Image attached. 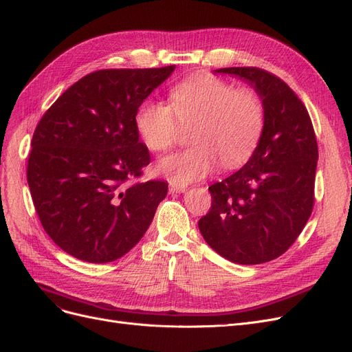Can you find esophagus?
I'll list each match as a JSON object with an SVG mask.
<instances>
[{
  "instance_id": "1",
  "label": "esophagus",
  "mask_w": 352,
  "mask_h": 352,
  "mask_svg": "<svg viewBox=\"0 0 352 352\" xmlns=\"http://www.w3.org/2000/svg\"><path fill=\"white\" fill-rule=\"evenodd\" d=\"M187 190L186 184L175 183V181H169V192H184Z\"/></svg>"
}]
</instances>
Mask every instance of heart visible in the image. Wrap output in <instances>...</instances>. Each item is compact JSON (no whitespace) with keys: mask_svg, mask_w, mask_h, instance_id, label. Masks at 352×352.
<instances>
[{"mask_svg":"<svg viewBox=\"0 0 352 352\" xmlns=\"http://www.w3.org/2000/svg\"><path fill=\"white\" fill-rule=\"evenodd\" d=\"M191 124L194 146L166 156L156 166L161 175L179 184L204 178L219 162L233 169L248 161L264 133L265 107L256 91L201 72L169 91V106L148 100L135 117L139 138L155 153L171 149L181 127Z\"/></svg>","mask_w":352,"mask_h":352,"instance_id":"heart-1","label":"heart"}]
</instances>
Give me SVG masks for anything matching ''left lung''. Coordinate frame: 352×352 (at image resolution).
<instances>
[{"instance_id": "8db88e82", "label": "left lung", "mask_w": 352, "mask_h": 352, "mask_svg": "<svg viewBox=\"0 0 352 352\" xmlns=\"http://www.w3.org/2000/svg\"><path fill=\"white\" fill-rule=\"evenodd\" d=\"M248 81L265 107V127L250 161L209 187L212 207L199 220L204 241L232 263L254 265L283 255L314 210L318 142L294 91L255 67L220 68Z\"/></svg>"}]
</instances>
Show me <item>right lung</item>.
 Returning <instances> with one entry per match:
<instances>
[{
	"instance_id": "1",
	"label": "right lung",
	"mask_w": 352,
	"mask_h": 352,
	"mask_svg": "<svg viewBox=\"0 0 352 352\" xmlns=\"http://www.w3.org/2000/svg\"><path fill=\"white\" fill-rule=\"evenodd\" d=\"M174 69L175 65L91 72L37 123L28 183L43 229L67 254L93 264L111 263L145 235L168 184L132 183L151 162L135 117Z\"/></svg>"
}]
</instances>
